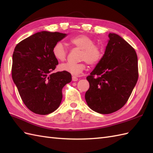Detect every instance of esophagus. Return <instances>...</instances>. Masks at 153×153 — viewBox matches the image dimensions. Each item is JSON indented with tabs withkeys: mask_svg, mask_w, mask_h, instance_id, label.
Wrapping results in <instances>:
<instances>
[{
	"mask_svg": "<svg viewBox=\"0 0 153 153\" xmlns=\"http://www.w3.org/2000/svg\"><path fill=\"white\" fill-rule=\"evenodd\" d=\"M78 80V78H77V77L76 76H72V81H74V82H76V81Z\"/></svg>",
	"mask_w": 153,
	"mask_h": 153,
	"instance_id": "34e87169",
	"label": "esophagus"
}]
</instances>
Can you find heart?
Masks as SVG:
<instances>
[{"instance_id":"heart-1","label":"heart","mask_w":153,"mask_h":153,"mask_svg":"<svg viewBox=\"0 0 153 153\" xmlns=\"http://www.w3.org/2000/svg\"><path fill=\"white\" fill-rule=\"evenodd\" d=\"M70 43L81 50L79 63L65 62L60 64L59 70L62 71L69 73L73 76H78L85 69L87 62L91 66L98 64L103 56L102 47L97 44L92 38L86 35L79 34L69 39ZM54 57L59 61L66 59L67 50L65 45L61 41L56 42L52 49Z\"/></svg>"}]
</instances>
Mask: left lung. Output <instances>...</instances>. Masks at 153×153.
<instances>
[{
    "label": "left lung",
    "mask_w": 153,
    "mask_h": 153,
    "mask_svg": "<svg viewBox=\"0 0 153 153\" xmlns=\"http://www.w3.org/2000/svg\"><path fill=\"white\" fill-rule=\"evenodd\" d=\"M108 37L102 60L87 77L89 89L85 96L89 108L103 114L126 105L139 77L134 48L115 33H110Z\"/></svg>",
    "instance_id": "8db88e82"
}]
</instances>
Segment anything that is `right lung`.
<instances>
[{
  "instance_id": "obj_1",
  "label": "right lung",
  "mask_w": 153,
  "mask_h": 153,
  "mask_svg": "<svg viewBox=\"0 0 153 153\" xmlns=\"http://www.w3.org/2000/svg\"><path fill=\"white\" fill-rule=\"evenodd\" d=\"M59 32L41 31L17 44L12 55V77L22 101L37 114L56 110L62 99V88L71 81L65 71L53 73L58 64L52 49L66 37Z\"/></svg>"
}]
</instances>
